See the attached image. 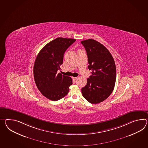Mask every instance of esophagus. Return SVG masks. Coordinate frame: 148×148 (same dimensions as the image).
Segmentation results:
<instances>
[{
    "label": "esophagus",
    "mask_w": 148,
    "mask_h": 148,
    "mask_svg": "<svg viewBox=\"0 0 148 148\" xmlns=\"http://www.w3.org/2000/svg\"><path fill=\"white\" fill-rule=\"evenodd\" d=\"M72 79H74V80H76V79H77V77H73Z\"/></svg>",
    "instance_id": "1"
}]
</instances>
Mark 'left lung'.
Wrapping results in <instances>:
<instances>
[{"mask_svg":"<svg viewBox=\"0 0 148 148\" xmlns=\"http://www.w3.org/2000/svg\"><path fill=\"white\" fill-rule=\"evenodd\" d=\"M81 43L87 52L88 69L91 75L82 88L83 97L91 104L105 100L114 89L116 79L115 62L111 53L104 46L92 39Z\"/></svg>","mask_w":148,"mask_h":148,"instance_id":"left-lung-1","label":"left lung"}]
</instances>
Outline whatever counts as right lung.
Masks as SVG:
<instances>
[{
    "instance_id": "add662e5",
    "label": "right lung",
    "mask_w": 148,
    "mask_h": 148,
    "mask_svg": "<svg viewBox=\"0 0 148 148\" xmlns=\"http://www.w3.org/2000/svg\"><path fill=\"white\" fill-rule=\"evenodd\" d=\"M76 39L58 37L44 47L36 57L34 76L36 86L45 97L57 101L69 93L72 84L71 77L57 74L65 51Z\"/></svg>"
}]
</instances>
